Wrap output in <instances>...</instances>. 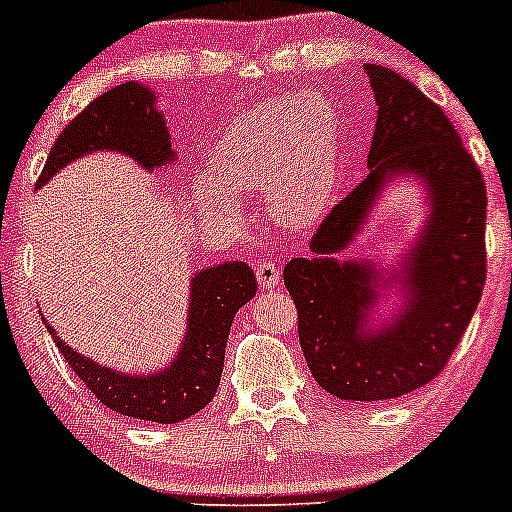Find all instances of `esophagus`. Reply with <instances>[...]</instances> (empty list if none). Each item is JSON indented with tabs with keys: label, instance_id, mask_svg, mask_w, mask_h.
Masks as SVG:
<instances>
[{
	"label": "esophagus",
	"instance_id": "esophagus-1",
	"mask_svg": "<svg viewBox=\"0 0 512 512\" xmlns=\"http://www.w3.org/2000/svg\"><path fill=\"white\" fill-rule=\"evenodd\" d=\"M255 272H257V282H260L262 292H272V289L280 285L282 272H280V267L272 265V262H260Z\"/></svg>",
	"mask_w": 512,
	"mask_h": 512
}]
</instances>
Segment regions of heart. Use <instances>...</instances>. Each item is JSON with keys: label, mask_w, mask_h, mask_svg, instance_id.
<instances>
[{"label": "heart", "mask_w": 512, "mask_h": 512, "mask_svg": "<svg viewBox=\"0 0 512 512\" xmlns=\"http://www.w3.org/2000/svg\"><path fill=\"white\" fill-rule=\"evenodd\" d=\"M339 183V123L322 96L257 103L220 136L210 175L190 185L195 205L215 218L237 220L235 195L265 188L272 220L312 225L332 203Z\"/></svg>", "instance_id": "b5f03b06"}]
</instances>
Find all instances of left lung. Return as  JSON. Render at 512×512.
I'll return each mask as SVG.
<instances>
[{
  "instance_id": "obj_1",
  "label": "left lung",
  "mask_w": 512,
  "mask_h": 512,
  "mask_svg": "<svg viewBox=\"0 0 512 512\" xmlns=\"http://www.w3.org/2000/svg\"><path fill=\"white\" fill-rule=\"evenodd\" d=\"M376 101L369 175L285 267L314 381L344 401H391L441 374L485 285V183L446 113L411 81L366 64ZM396 184L424 220L391 263L342 256Z\"/></svg>"
}]
</instances>
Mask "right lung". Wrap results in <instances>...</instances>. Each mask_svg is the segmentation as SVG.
Listing matches in <instances>:
<instances>
[{
    "label": "right lung",
    "instance_id": "obj_1",
    "mask_svg": "<svg viewBox=\"0 0 512 512\" xmlns=\"http://www.w3.org/2000/svg\"><path fill=\"white\" fill-rule=\"evenodd\" d=\"M94 153L131 158L146 173H163L178 163L168 121L158 108V94L141 81H126L98 96L56 138L36 188L54 180L59 170ZM257 292L250 265L225 260L195 270L190 277L188 317L178 352L168 364L148 374L113 369L76 352L44 319L56 347L103 406L128 418L180 423L213 401L225 364L230 327L240 307Z\"/></svg>",
    "mask_w": 512,
    "mask_h": 512
}]
</instances>
